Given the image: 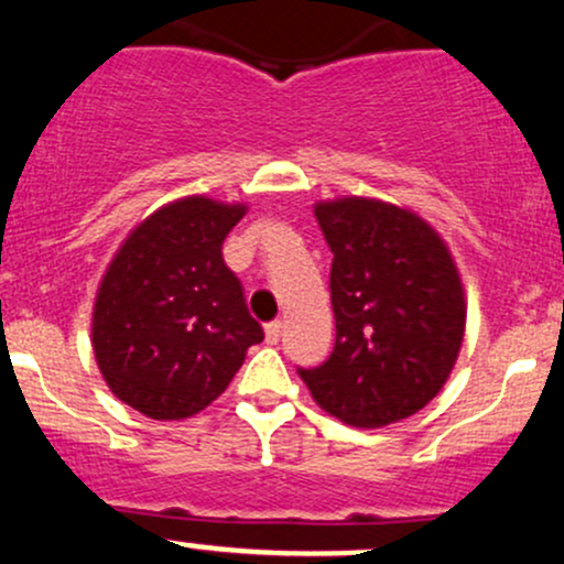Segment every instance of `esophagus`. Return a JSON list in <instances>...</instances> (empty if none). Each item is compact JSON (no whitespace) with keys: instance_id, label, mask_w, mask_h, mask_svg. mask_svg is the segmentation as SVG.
<instances>
[{"instance_id":"obj_1","label":"esophagus","mask_w":564,"mask_h":564,"mask_svg":"<svg viewBox=\"0 0 564 564\" xmlns=\"http://www.w3.org/2000/svg\"><path fill=\"white\" fill-rule=\"evenodd\" d=\"M281 332H283L281 321H270V324L264 326V337H268L270 345H275L278 339H281Z\"/></svg>"}]
</instances>
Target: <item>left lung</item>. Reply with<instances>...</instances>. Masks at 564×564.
Returning a JSON list of instances; mask_svg holds the SVG:
<instances>
[{"instance_id": "1", "label": "left lung", "mask_w": 564, "mask_h": 564, "mask_svg": "<svg viewBox=\"0 0 564 564\" xmlns=\"http://www.w3.org/2000/svg\"><path fill=\"white\" fill-rule=\"evenodd\" d=\"M332 259V356L300 369L313 401L352 429L410 417L444 388L466 332L447 243L410 208L375 197L315 203Z\"/></svg>"}]
</instances>
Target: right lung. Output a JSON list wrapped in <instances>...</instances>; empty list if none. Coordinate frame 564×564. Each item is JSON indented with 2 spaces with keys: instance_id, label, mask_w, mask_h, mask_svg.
Masks as SVG:
<instances>
[{
  "instance_id": "1",
  "label": "right lung",
  "mask_w": 564,
  "mask_h": 564,
  "mask_svg": "<svg viewBox=\"0 0 564 564\" xmlns=\"http://www.w3.org/2000/svg\"><path fill=\"white\" fill-rule=\"evenodd\" d=\"M243 203L178 197L122 240L93 305L90 339L109 391L152 420H184L225 393L264 332L221 259Z\"/></svg>"
}]
</instances>
